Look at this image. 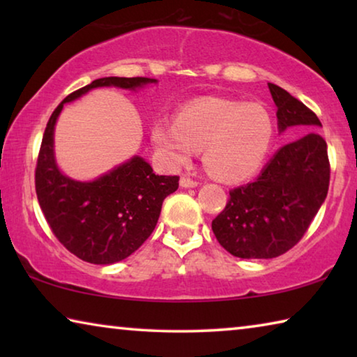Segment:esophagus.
Listing matches in <instances>:
<instances>
[{
    "instance_id": "1",
    "label": "esophagus",
    "mask_w": 357,
    "mask_h": 357,
    "mask_svg": "<svg viewBox=\"0 0 357 357\" xmlns=\"http://www.w3.org/2000/svg\"><path fill=\"white\" fill-rule=\"evenodd\" d=\"M179 184H181V187H197L198 185V181L192 179L189 176H183V178H181V181H179Z\"/></svg>"
}]
</instances>
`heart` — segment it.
<instances>
[{
    "instance_id": "b5f03b06",
    "label": "heart",
    "mask_w": 357,
    "mask_h": 357,
    "mask_svg": "<svg viewBox=\"0 0 357 357\" xmlns=\"http://www.w3.org/2000/svg\"><path fill=\"white\" fill-rule=\"evenodd\" d=\"M274 121L264 107L225 99H203L184 107L176 121H159L153 140L174 167L185 165L193 149L203 151V164L222 181L255 174L274 140Z\"/></svg>"
}]
</instances>
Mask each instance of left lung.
<instances>
[{
    "label": "left lung",
    "instance_id": "left-lung-1",
    "mask_svg": "<svg viewBox=\"0 0 357 357\" xmlns=\"http://www.w3.org/2000/svg\"><path fill=\"white\" fill-rule=\"evenodd\" d=\"M277 105L279 129L305 132L282 146L259 176L229 190L213 231L227 252L239 258H275L299 243L329 189L328 144L315 129L321 121L285 89L268 83Z\"/></svg>",
    "mask_w": 357,
    "mask_h": 357
}]
</instances>
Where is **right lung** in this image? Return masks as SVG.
<instances>
[{
	"label": "right lung",
	"instance_id": "1",
	"mask_svg": "<svg viewBox=\"0 0 357 357\" xmlns=\"http://www.w3.org/2000/svg\"><path fill=\"white\" fill-rule=\"evenodd\" d=\"M153 82L146 77L98 78L70 93L47 123L36 164V193L52 233L83 261L112 264L132 255L153 233L162 203L178 189L179 176H159L138 155L93 183L64 176L53 155L56 118L66 102L93 88L135 89Z\"/></svg>",
	"mask_w": 357,
	"mask_h": 357
}]
</instances>
